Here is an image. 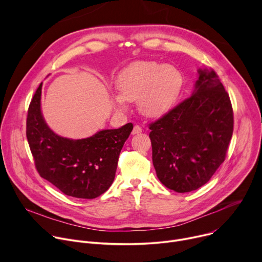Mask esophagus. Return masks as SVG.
I'll return each instance as SVG.
<instances>
[{
    "instance_id": "34e87169",
    "label": "esophagus",
    "mask_w": 262,
    "mask_h": 262,
    "mask_svg": "<svg viewBox=\"0 0 262 262\" xmlns=\"http://www.w3.org/2000/svg\"><path fill=\"white\" fill-rule=\"evenodd\" d=\"M140 133H142V128L139 126V125H135L134 126V128H133V135H138V134H140Z\"/></svg>"
}]
</instances>
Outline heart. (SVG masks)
<instances>
[{"label": "heart", "instance_id": "b5f03b06", "mask_svg": "<svg viewBox=\"0 0 262 262\" xmlns=\"http://www.w3.org/2000/svg\"><path fill=\"white\" fill-rule=\"evenodd\" d=\"M183 85L180 70L172 65L155 61L132 63L117 77V92L112 101L125 110L129 101H136L141 113L158 118L166 115L175 105Z\"/></svg>", "mask_w": 262, "mask_h": 262}]
</instances>
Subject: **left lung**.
I'll return each mask as SVG.
<instances>
[{"label": "left lung", "instance_id": "8db88e82", "mask_svg": "<svg viewBox=\"0 0 262 262\" xmlns=\"http://www.w3.org/2000/svg\"><path fill=\"white\" fill-rule=\"evenodd\" d=\"M160 181L177 193L195 191L225 161L233 133L228 93L212 69L199 68L192 96L149 125Z\"/></svg>", "mask_w": 262, "mask_h": 262}]
</instances>
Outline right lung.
<instances>
[{"instance_id":"obj_1","label":"right lung","mask_w":262,"mask_h":262,"mask_svg":"<svg viewBox=\"0 0 262 262\" xmlns=\"http://www.w3.org/2000/svg\"><path fill=\"white\" fill-rule=\"evenodd\" d=\"M42 83L29 105L27 139L40 176L67 196L94 199L112 185L121 149L133 130L127 123L117 129L73 140L55 134L41 112Z\"/></svg>"}]
</instances>
